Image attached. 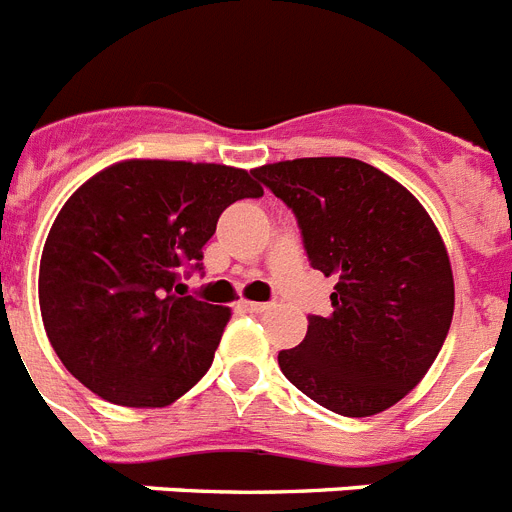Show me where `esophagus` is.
<instances>
[{"instance_id":"34e87169","label":"esophagus","mask_w":512,"mask_h":512,"mask_svg":"<svg viewBox=\"0 0 512 512\" xmlns=\"http://www.w3.org/2000/svg\"><path fill=\"white\" fill-rule=\"evenodd\" d=\"M248 313H256V316H261V313H269L272 310V303H246Z\"/></svg>"}]
</instances>
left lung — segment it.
<instances>
[{"label":"left lung","mask_w":512,"mask_h":512,"mask_svg":"<svg viewBox=\"0 0 512 512\" xmlns=\"http://www.w3.org/2000/svg\"><path fill=\"white\" fill-rule=\"evenodd\" d=\"M298 220L313 269L334 277L329 316L279 352L287 381L342 417H370L412 391L453 318V272L430 214L401 183L352 157L253 170Z\"/></svg>","instance_id":"8db88e82"}]
</instances>
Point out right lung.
I'll use <instances>...</instances> for the list:
<instances>
[{
	"label": "right lung",
	"instance_id": "right-lung-1",
	"mask_svg": "<svg viewBox=\"0 0 512 512\" xmlns=\"http://www.w3.org/2000/svg\"><path fill=\"white\" fill-rule=\"evenodd\" d=\"M251 173L214 163L124 160L69 196L41 256L48 342L100 399L165 406L209 370L230 310L183 295L204 243Z\"/></svg>",
	"mask_w": 512,
	"mask_h": 512
}]
</instances>
